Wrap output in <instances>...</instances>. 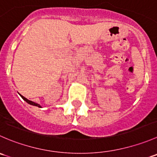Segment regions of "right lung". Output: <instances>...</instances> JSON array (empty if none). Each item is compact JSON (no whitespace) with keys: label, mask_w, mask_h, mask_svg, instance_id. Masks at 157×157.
I'll return each mask as SVG.
<instances>
[{"label":"right lung","mask_w":157,"mask_h":157,"mask_svg":"<svg viewBox=\"0 0 157 157\" xmlns=\"http://www.w3.org/2000/svg\"><path fill=\"white\" fill-rule=\"evenodd\" d=\"M20 96H21L22 98H23V99L24 101H26V102H27V103H29V105H36V106H38V107H39V108H42V106H41L40 105H39V104H37V103H35V102H32V101H30V100H29V99H26V98H25L24 96H22V95H20Z\"/></svg>","instance_id":"1"}]
</instances>
